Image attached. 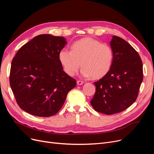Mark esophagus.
Masks as SVG:
<instances>
[{
    "instance_id": "1",
    "label": "esophagus",
    "mask_w": 154,
    "mask_h": 154,
    "mask_svg": "<svg viewBox=\"0 0 154 154\" xmlns=\"http://www.w3.org/2000/svg\"><path fill=\"white\" fill-rule=\"evenodd\" d=\"M84 83V82L82 81H80L79 80L77 81V84H78V85H82V84Z\"/></svg>"
}]
</instances>
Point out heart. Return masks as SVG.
I'll return each instance as SVG.
<instances>
[{
  "label": "heart",
  "instance_id": "1",
  "mask_svg": "<svg viewBox=\"0 0 154 154\" xmlns=\"http://www.w3.org/2000/svg\"><path fill=\"white\" fill-rule=\"evenodd\" d=\"M58 58L68 75H75L81 65L82 75L98 79L109 71L114 53L108 44L91 38H84L72 45L71 51L62 48L59 52Z\"/></svg>",
  "mask_w": 154,
  "mask_h": 154
}]
</instances>
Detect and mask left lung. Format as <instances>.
I'll list each match as a JSON object with an SVG mask.
<instances>
[{"mask_svg": "<svg viewBox=\"0 0 154 154\" xmlns=\"http://www.w3.org/2000/svg\"><path fill=\"white\" fill-rule=\"evenodd\" d=\"M112 66L94 82L95 95L90 103L96 111L109 115L125 110L136 101L143 81V63L137 52L125 39L113 36Z\"/></svg>", "mask_w": 154, "mask_h": 154, "instance_id": "obj_1", "label": "left lung"}]
</instances>
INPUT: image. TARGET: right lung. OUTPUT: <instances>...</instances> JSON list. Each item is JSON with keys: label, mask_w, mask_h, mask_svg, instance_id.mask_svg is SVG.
Returning a JSON list of instances; mask_svg holds the SVG:
<instances>
[{"label": "right lung", "mask_w": 154, "mask_h": 154, "mask_svg": "<svg viewBox=\"0 0 154 154\" xmlns=\"http://www.w3.org/2000/svg\"><path fill=\"white\" fill-rule=\"evenodd\" d=\"M63 36L40 34L19 49L12 60L9 84L19 107L31 115L49 117L61 109L76 80L63 70L59 52Z\"/></svg>", "instance_id": "add662e5"}]
</instances>
